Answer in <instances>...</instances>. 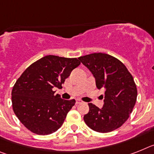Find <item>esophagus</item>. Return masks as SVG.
Returning a JSON list of instances; mask_svg holds the SVG:
<instances>
[{"label": "esophagus", "instance_id": "obj_1", "mask_svg": "<svg viewBox=\"0 0 154 154\" xmlns=\"http://www.w3.org/2000/svg\"><path fill=\"white\" fill-rule=\"evenodd\" d=\"M81 103H83V101H81V100L80 99L76 100V104H77V105H78V104H81Z\"/></svg>", "mask_w": 154, "mask_h": 154}]
</instances>
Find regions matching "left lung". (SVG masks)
Here are the masks:
<instances>
[{
    "label": "left lung",
    "mask_w": 154,
    "mask_h": 154,
    "mask_svg": "<svg viewBox=\"0 0 154 154\" xmlns=\"http://www.w3.org/2000/svg\"><path fill=\"white\" fill-rule=\"evenodd\" d=\"M78 59L93 73L97 88L105 91L102 109L88 104L85 123L98 133L116 130L129 119L136 104L137 89L133 76L121 61L106 53H91Z\"/></svg>",
    "instance_id": "8db88e82"
}]
</instances>
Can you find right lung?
Returning a JSON list of instances; mask_svg holds the SVG:
<instances>
[{"label":"right lung","instance_id":"right-lung-1","mask_svg":"<svg viewBox=\"0 0 154 154\" xmlns=\"http://www.w3.org/2000/svg\"><path fill=\"white\" fill-rule=\"evenodd\" d=\"M81 62L77 58L49 55L35 61L21 73L11 91L14 114L29 131L49 135L58 130L75 100L55 94Z\"/></svg>","mask_w":154,"mask_h":154}]
</instances>
